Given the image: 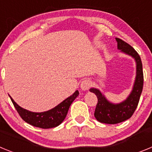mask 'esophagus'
Here are the masks:
<instances>
[{
  "label": "esophagus",
  "mask_w": 152,
  "mask_h": 152,
  "mask_svg": "<svg viewBox=\"0 0 152 152\" xmlns=\"http://www.w3.org/2000/svg\"><path fill=\"white\" fill-rule=\"evenodd\" d=\"M91 85V80H90L89 79H84V80L80 82V89H81V91H88V90L89 89Z\"/></svg>",
  "instance_id": "obj_1"
}]
</instances>
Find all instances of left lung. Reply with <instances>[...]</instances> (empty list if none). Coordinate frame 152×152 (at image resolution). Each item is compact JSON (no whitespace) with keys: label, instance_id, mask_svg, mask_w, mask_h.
Returning a JSON list of instances; mask_svg holds the SVG:
<instances>
[{"label":"left lung","instance_id":"left-lung-1","mask_svg":"<svg viewBox=\"0 0 152 152\" xmlns=\"http://www.w3.org/2000/svg\"><path fill=\"white\" fill-rule=\"evenodd\" d=\"M117 49L127 56L134 58L136 64V75L131 92L126 100L118 103L109 101L99 89L91 88L90 91L97 97V104L95 109L94 116L97 121L106 124H116L129 119L137 108L142 88H143V72L141 58L136 51L126 42L116 38Z\"/></svg>","mask_w":152,"mask_h":152}]
</instances>
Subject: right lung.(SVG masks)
Segmentation results:
<instances>
[{
  "instance_id": "add662e5",
  "label": "right lung",
  "mask_w": 152,
  "mask_h": 152,
  "mask_svg": "<svg viewBox=\"0 0 152 152\" xmlns=\"http://www.w3.org/2000/svg\"><path fill=\"white\" fill-rule=\"evenodd\" d=\"M79 94L78 91H76L73 94L63 100L58 105L48 111L41 113L31 112L26 109L22 108L17 104L13 98L10 96L13 106L16 108L20 116L26 123L42 129H51L59 126L65 119L68 109Z\"/></svg>"
}]
</instances>
